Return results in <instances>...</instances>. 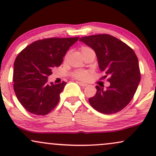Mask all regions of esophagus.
Masks as SVG:
<instances>
[{"label": "esophagus", "mask_w": 156, "mask_h": 156, "mask_svg": "<svg viewBox=\"0 0 156 156\" xmlns=\"http://www.w3.org/2000/svg\"><path fill=\"white\" fill-rule=\"evenodd\" d=\"M78 83L79 84L80 87H87V83H83V82H78Z\"/></svg>", "instance_id": "obj_1"}]
</instances>
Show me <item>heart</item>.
Returning <instances> with one entry per match:
<instances>
[{"label": "heart", "instance_id": "heart-1", "mask_svg": "<svg viewBox=\"0 0 156 156\" xmlns=\"http://www.w3.org/2000/svg\"><path fill=\"white\" fill-rule=\"evenodd\" d=\"M80 51H81L82 54H83V56L86 54H87V53H89V52H94V51H93L92 48L88 47V46H81V47L80 48ZM67 55H68V53L66 54L65 57H67ZM72 75L75 78H76V79L86 80L88 79L89 73V72H87V71H86V70L76 69V70H75L74 72L72 73Z\"/></svg>", "mask_w": 156, "mask_h": 156}]
</instances>
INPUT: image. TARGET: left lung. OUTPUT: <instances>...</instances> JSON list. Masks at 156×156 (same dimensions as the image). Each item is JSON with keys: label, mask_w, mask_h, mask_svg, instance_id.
Masks as SVG:
<instances>
[{"label": "left lung", "mask_w": 156, "mask_h": 156, "mask_svg": "<svg viewBox=\"0 0 156 156\" xmlns=\"http://www.w3.org/2000/svg\"><path fill=\"white\" fill-rule=\"evenodd\" d=\"M80 41L92 48L101 71L110 86L104 89L96 86L95 95L89 99L98 112L112 114L120 112L133 98L141 80L138 58L133 50L112 35L102 34L83 37Z\"/></svg>", "instance_id": "1"}]
</instances>
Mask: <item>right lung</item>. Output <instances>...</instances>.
I'll list each match as a JSON object with an SVG mask.
<instances>
[{"mask_svg": "<svg viewBox=\"0 0 156 156\" xmlns=\"http://www.w3.org/2000/svg\"><path fill=\"white\" fill-rule=\"evenodd\" d=\"M79 37H51L35 41L19 53L15 61L14 90L21 105L31 114L46 115L58 104L66 82L49 83L52 69L63 62L69 47Z\"/></svg>", "mask_w": 156, "mask_h": 156, "instance_id": "1", "label": "right lung"}]
</instances>
